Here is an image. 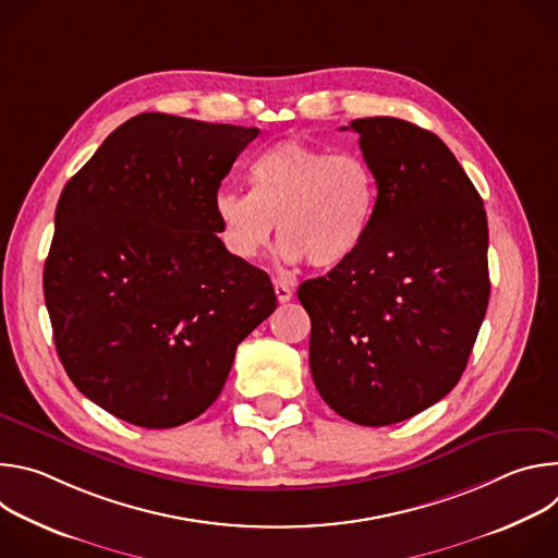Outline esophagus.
<instances>
[{
    "instance_id": "obj_1",
    "label": "esophagus",
    "mask_w": 558,
    "mask_h": 558,
    "mask_svg": "<svg viewBox=\"0 0 558 558\" xmlns=\"http://www.w3.org/2000/svg\"><path fill=\"white\" fill-rule=\"evenodd\" d=\"M274 289H276V298H278V302H289V300L293 298V291H291L284 282H276V284H274Z\"/></svg>"
}]
</instances>
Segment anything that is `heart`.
Wrapping results in <instances>:
<instances>
[{"label": "heart", "instance_id": "1", "mask_svg": "<svg viewBox=\"0 0 558 558\" xmlns=\"http://www.w3.org/2000/svg\"><path fill=\"white\" fill-rule=\"evenodd\" d=\"M250 181L252 192L222 187L211 203L222 247L235 260L256 263L276 222L280 258L291 265L336 269L366 241L377 181L362 156L284 138L254 158Z\"/></svg>", "mask_w": 558, "mask_h": 558}]
</instances>
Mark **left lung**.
<instances>
[{"label":"left lung","mask_w":558,"mask_h":558,"mask_svg":"<svg viewBox=\"0 0 558 558\" xmlns=\"http://www.w3.org/2000/svg\"><path fill=\"white\" fill-rule=\"evenodd\" d=\"M349 128L377 181L371 231L298 300L323 400L353 424L388 426L437 404L468 364L490 298L488 220L437 134L392 117Z\"/></svg>","instance_id":"left-lung-1"}]
</instances>
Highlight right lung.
Returning <instances> with one entry per match:
<instances>
[{
	"mask_svg": "<svg viewBox=\"0 0 558 558\" xmlns=\"http://www.w3.org/2000/svg\"><path fill=\"white\" fill-rule=\"evenodd\" d=\"M258 132L145 112L59 196L44 267L54 347L72 384L123 422L196 420L276 308L269 276L222 247L211 205Z\"/></svg>",
	"mask_w": 558,
	"mask_h": 558,
	"instance_id": "right-lung-1",
	"label": "right lung"
}]
</instances>
